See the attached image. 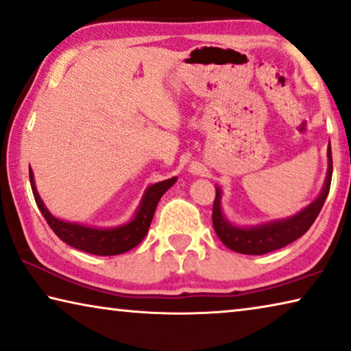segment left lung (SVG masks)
Wrapping results in <instances>:
<instances>
[{"mask_svg": "<svg viewBox=\"0 0 351 351\" xmlns=\"http://www.w3.org/2000/svg\"><path fill=\"white\" fill-rule=\"evenodd\" d=\"M328 170L325 176L324 187L313 203H309L300 213L280 220L265 221L254 226H241L231 223L223 214L221 208V189L215 186V199L213 209V223L217 236L225 245L232 252L242 254H265L282 248L302 237L319 215L322 206L328 197L332 176V158L331 143L326 149Z\"/></svg>", "mask_w": 351, "mask_h": 351, "instance_id": "left-lung-1", "label": "left lung"}]
</instances>
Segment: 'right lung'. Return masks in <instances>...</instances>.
Here are the masks:
<instances>
[{
  "mask_svg": "<svg viewBox=\"0 0 351 351\" xmlns=\"http://www.w3.org/2000/svg\"><path fill=\"white\" fill-rule=\"evenodd\" d=\"M176 180L178 178L173 176L170 178V180L159 181L154 182L152 186H148L141 199V204H138L137 210L130 221L112 228H99L76 223V221L60 220L58 217H54L48 210L45 203L42 202L40 195H38L34 180V171L29 169V181L36 203L38 206V209H40L42 215L45 217L47 223L54 231V234L58 236L60 241L69 243L70 247L97 256L121 254L130 252L131 248L137 247L138 243L143 241V237L147 236L149 223H152L153 220L156 206H158L160 197L175 184Z\"/></svg>",
  "mask_w": 351,
  "mask_h": 351,
  "instance_id": "1",
  "label": "right lung"
}]
</instances>
